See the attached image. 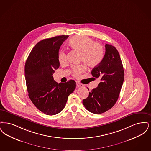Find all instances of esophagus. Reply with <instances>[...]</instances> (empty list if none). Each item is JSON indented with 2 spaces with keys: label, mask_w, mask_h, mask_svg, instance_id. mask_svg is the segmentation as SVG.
Listing matches in <instances>:
<instances>
[{
  "label": "esophagus",
  "mask_w": 151,
  "mask_h": 151,
  "mask_svg": "<svg viewBox=\"0 0 151 151\" xmlns=\"http://www.w3.org/2000/svg\"><path fill=\"white\" fill-rule=\"evenodd\" d=\"M77 87H83V85H82V83H80L78 82H77Z\"/></svg>",
  "instance_id": "34e87169"
}]
</instances>
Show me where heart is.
Returning <instances> with one entry per match:
<instances>
[{
    "label": "heart",
    "instance_id": "heart-1",
    "mask_svg": "<svg viewBox=\"0 0 151 151\" xmlns=\"http://www.w3.org/2000/svg\"><path fill=\"white\" fill-rule=\"evenodd\" d=\"M69 45L73 49L81 52V61H84L89 66L98 65L103 58L104 50L102 46L88 37H74L69 41ZM58 59L61 64H65L67 59L64 51L61 50L59 52ZM85 70V66L83 64L74 66L72 68L73 75L76 77H79Z\"/></svg>",
    "mask_w": 151,
    "mask_h": 151
}]
</instances>
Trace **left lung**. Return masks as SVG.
<instances>
[{
    "instance_id": "left-lung-1",
    "label": "left lung",
    "mask_w": 151,
    "mask_h": 151,
    "mask_svg": "<svg viewBox=\"0 0 151 151\" xmlns=\"http://www.w3.org/2000/svg\"><path fill=\"white\" fill-rule=\"evenodd\" d=\"M105 47L103 59L91 71L92 76L99 78L100 82L82 102L86 109L94 114L104 113L114 106L124 80V70L117 50L109 44Z\"/></svg>"
}]
</instances>
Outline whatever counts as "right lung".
<instances>
[{
	"label": "right lung",
	"mask_w": 151,
	"mask_h": 151,
	"mask_svg": "<svg viewBox=\"0 0 151 151\" xmlns=\"http://www.w3.org/2000/svg\"><path fill=\"white\" fill-rule=\"evenodd\" d=\"M68 35H60L42 40L30 53L25 65L28 95L40 111L52 116L65 107L68 98L76 89V82L69 80L58 83L53 74L58 69L59 51Z\"/></svg>",
	"instance_id": "obj_1"
}]
</instances>
